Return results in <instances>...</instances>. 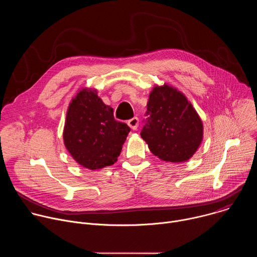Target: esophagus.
Here are the masks:
<instances>
[{"label": "esophagus", "instance_id": "34e87169", "mask_svg": "<svg viewBox=\"0 0 257 257\" xmlns=\"http://www.w3.org/2000/svg\"><path fill=\"white\" fill-rule=\"evenodd\" d=\"M127 124H128V126H129L131 129L136 130L137 127H138V124H139V120H138L137 117H134V118L130 119V120L127 122Z\"/></svg>", "mask_w": 257, "mask_h": 257}]
</instances>
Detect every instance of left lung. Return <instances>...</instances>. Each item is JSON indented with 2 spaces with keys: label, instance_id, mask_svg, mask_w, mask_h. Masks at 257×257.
Returning a JSON list of instances; mask_svg holds the SVG:
<instances>
[{
  "label": "left lung",
  "instance_id": "left-lung-1",
  "mask_svg": "<svg viewBox=\"0 0 257 257\" xmlns=\"http://www.w3.org/2000/svg\"><path fill=\"white\" fill-rule=\"evenodd\" d=\"M141 137L159 159L181 163L189 160L202 141V122L185 95L167 84L150 94Z\"/></svg>",
  "mask_w": 257,
  "mask_h": 257
}]
</instances>
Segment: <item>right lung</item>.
Wrapping results in <instances>:
<instances>
[{"label": "right lung", "mask_w": 257, "mask_h": 257, "mask_svg": "<svg viewBox=\"0 0 257 257\" xmlns=\"http://www.w3.org/2000/svg\"><path fill=\"white\" fill-rule=\"evenodd\" d=\"M130 128L114 118L95 90L83 88L72 99L64 127L66 149L80 166L98 170L117 162Z\"/></svg>", "instance_id": "obj_1"}]
</instances>
